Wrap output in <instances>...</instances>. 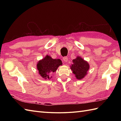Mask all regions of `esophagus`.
<instances>
[{
    "label": "esophagus",
    "mask_w": 121,
    "mask_h": 121,
    "mask_svg": "<svg viewBox=\"0 0 121 121\" xmlns=\"http://www.w3.org/2000/svg\"><path fill=\"white\" fill-rule=\"evenodd\" d=\"M63 60L64 61H65V62H66L68 61V57H67V56H64V57L63 58Z\"/></svg>",
    "instance_id": "esophagus-1"
}]
</instances>
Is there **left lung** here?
Returning a JSON list of instances; mask_svg holds the SVG:
<instances>
[{"instance_id":"left-lung-1","label":"left lung","mask_w":121,"mask_h":121,"mask_svg":"<svg viewBox=\"0 0 121 121\" xmlns=\"http://www.w3.org/2000/svg\"><path fill=\"white\" fill-rule=\"evenodd\" d=\"M73 65L71 66V69L75 75L76 78L81 79L84 78L89 69L88 62L84 60L82 58L78 56L76 59H73Z\"/></svg>"}]
</instances>
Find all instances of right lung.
Masks as SVG:
<instances>
[{
  "mask_svg": "<svg viewBox=\"0 0 121 121\" xmlns=\"http://www.w3.org/2000/svg\"><path fill=\"white\" fill-rule=\"evenodd\" d=\"M62 65L60 59H53L50 56H47L38 62L37 68L42 78L49 79L50 74L56 72L59 66Z\"/></svg>",
  "mask_w": 121,
  "mask_h": 121,
  "instance_id": "obj_1",
  "label": "right lung"
}]
</instances>
